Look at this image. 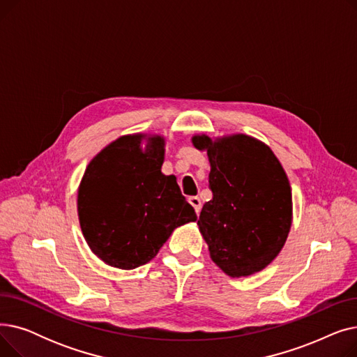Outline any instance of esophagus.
Masks as SVG:
<instances>
[{"label": "esophagus", "instance_id": "34e87169", "mask_svg": "<svg viewBox=\"0 0 357 357\" xmlns=\"http://www.w3.org/2000/svg\"><path fill=\"white\" fill-rule=\"evenodd\" d=\"M190 204L194 207L195 213L199 214V211H201V199H199L198 197H191V198H190Z\"/></svg>", "mask_w": 357, "mask_h": 357}]
</instances>
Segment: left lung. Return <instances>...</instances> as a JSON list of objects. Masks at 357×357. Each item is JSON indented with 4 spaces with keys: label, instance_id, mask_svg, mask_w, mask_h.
Instances as JSON below:
<instances>
[{
    "label": "left lung",
    "instance_id": "1",
    "mask_svg": "<svg viewBox=\"0 0 357 357\" xmlns=\"http://www.w3.org/2000/svg\"><path fill=\"white\" fill-rule=\"evenodd\" d=\"M191 140L211 166L213 198L197 222L211 260L230 278L264 271L282 250L292 224V191L282 165L268 144L243 133Z\"/></svg>",
    "mask_w": 357,
    "mask_h": 357
}]
</instances>
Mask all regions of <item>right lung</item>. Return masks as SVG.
Returning <instances> with one entry per match:
<instances>
[{
	"label": "right lung",
	"mask_w": 357,
	"mask_h": 357,
	"mask_svg": "<svg viewBox=\"0 0 357 357\" xmlns=\"http://www.w3.org/2000/svg\"><path fill=\"white\" fill-rule=\"evenodd\" d=\"M166 139L126 135L91 159L78 188V217L91 252L130 271L152 260L175 229L197 220L176 178L162 174Z\"/></svg>",
	"instance_id": "1"
}]
</instances>
